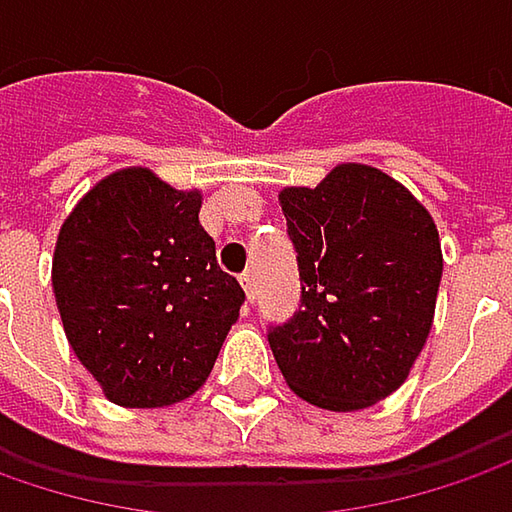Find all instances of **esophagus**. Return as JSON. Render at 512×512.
<instances>
[{"label":"esophagus","mask_w":512,"mask_h":512,"mask_svg":"<svg viewBox=\"0 0 512 512\" xmlns=\"http://www.w3.org/2000/svg\"><path fill=\"white\" fill-rule=\"evenodd\" d=\"M240 284H243V289H246V298H249V304H252L257 295L255 275H252V272H243V275H240Z\"/></svg>","instance_id":"obj_1"}]
</instances>
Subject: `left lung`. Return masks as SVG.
<instances>
[{
	"instance_id": "8db88e82",
	"label": "left lung",
	"mask_w": 512,
	"mask_h": 512,
	"mask_svg": "<svg viewBox=\"0 0 512 512\" xmlns=\"http://www.w3.org/2000/svg\"><path fill=\"white\" fill-rule=\"evenodd\" d=\"M278 199L301 307L269 327L275 362L313 406H374L406 382L432 330L443 275L435 220L388 173L353 162Z\"/></svg>"
}]
</instances>
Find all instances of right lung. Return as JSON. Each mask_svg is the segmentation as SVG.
<instances>
[{
    "label": "right lung",
    "mask_w": 512,
    "mask_h": 512,
    "mask_svg": "<svg viewBox=\"0 0 512 512\" xmlns=\"http://www.w3.org/2000/svg\"><path fill=\"white\" fill-rule=\"evenodd\" d=\"M199 191L147 167L109 173L57 234L51 286L66 339L104 394L173 406L208 379L246 292L217 266Z\"/></svg>",
    "instance_id": "right-lung-1"
}]
</instances>
